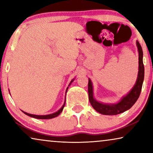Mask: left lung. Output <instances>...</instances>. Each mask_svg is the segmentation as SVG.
Instances as JSON below:
<instances>
[{
	"mask_svg": "<svg viewBox=\"0 0 153 153\" xmlns=\"http://www.w3.org/2000/svg\"><path fill=\"white\" fill-rule=\"evenodd\" d=\"M137 47L139 52V72L137 79L131 91L127 95L121 98V100L116 104L102 103L95 99L93 95V86L91 79H88V96L89 101L96 111L103 115H117L126 111L132 106L137 101L141 93L142 85L144 79V65L143 63V51L139 42L137 41Z\"/></svg>",
	"mask_w": 153,
	"mask_h": 153,
	"instance_id": "1",
	"label": "left lung"
}]
</instances>
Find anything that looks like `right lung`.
Returning a JSON list of instances; mask_svg holds the SVG:
<instances>
[{
    "instance_id": "right-lung-1",
    "label": "right lung",
    "mask_w": 153,
    "mask_h": 153,
    "mask_svg": "<svg viewBox=\"0 0 153 153\" xmlns=\"http://www.w3.org/2000/svg\"><path fill=\"white\" fill-rule=\"evenodd\" d=\"M74 79H73L71 81V82L70 83V84H69V86H70V84L72 83V81H74ZM68 88H69V87L67 88V89H66V93H67V91H68ZM66 93H65V94H66ZM65 101L63 105L62 106V107L60 108L59 110L55 112V113H53V114H48V115H34V114H28V113L23 111H22L24 112L25 114L27 115V116H30V117H32V118H37V119H51V118H55V117H57V116H58V115L60 114V113H61V112L62 111V110H63V108H64V106H65Z\"/></svg>"
}]
</instances>
